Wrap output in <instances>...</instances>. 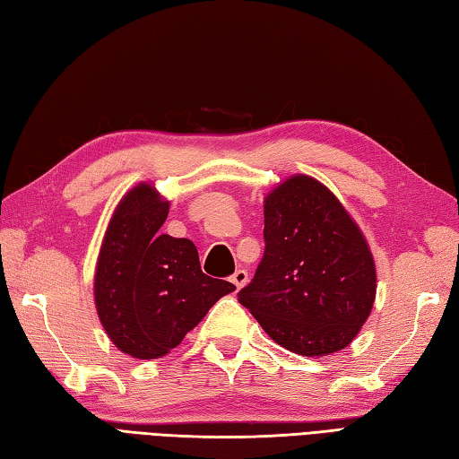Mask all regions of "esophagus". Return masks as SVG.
Listing matches in <instances>:
<instances>
[{
    "mask_svg": "<svg viewBox=\"0 0 459 459\" xmlns=\"http://www.w3.org/2000/svg\"><path fill=\"white\" fill-rule=\"evenodd\" d=\"M230 282L237 286V289H242L248 282V273L245 271V268H238V271L230 276Z\"/></svg>",
    "mask_w": 459,
    "mask_h": 459,
    "instance_id": "1",
    "label": "esophagus"
}]
</instances>
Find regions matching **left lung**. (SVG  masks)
<instances>
[{
  "label": "left lung",
  "instance_id": "left-lung-1",
  "mask_svg": "<svg viewBox=\"0 0 459 459\" xmlns=\"http://www.w3.org/2000/svg\"><path fill=\"white\" fill-rule=\"evenodd\" d=\"M264 255L238 292L276 344L300 356L346 348L372 310L376 268L344 206L307 175L264 201Z\"/></svg>",
  "mask_w": 459,
  "mask_h": 459
}]
</instances>
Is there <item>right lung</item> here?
Returning <instances> with one entry per match:
<instances>
[{"label": "right lung", "instance_id": "add662e5", "mask_svg": "<svg viewBox=\"0 0 459 459\" xmlns=\"http://www.w3.org/2000/svg\"><path fill=\"white\" fill-rule=\"evenodd\" d=\"M169 203L139 185L117 206L99 255L95 304L113 344L141 360L169 354L235 284L201 271L188 238L160 235Z\"/></svg>", "mask_w": 459, "mask_h": 459}]
</instances>
